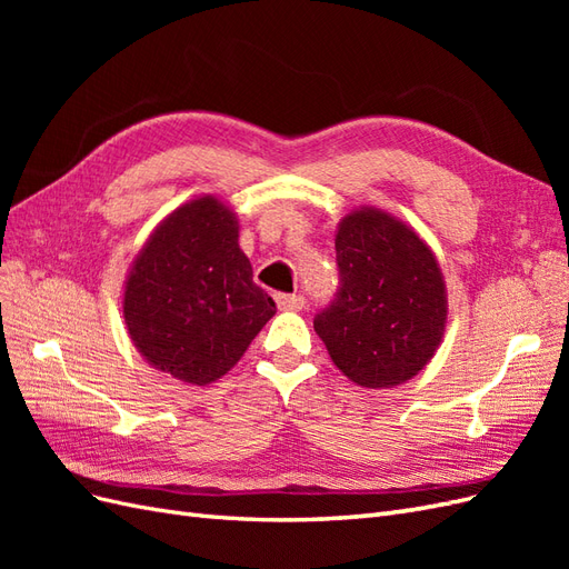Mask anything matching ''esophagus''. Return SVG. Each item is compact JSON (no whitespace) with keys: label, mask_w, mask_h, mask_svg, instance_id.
<instances>
[{"label":"esophagus","mask_w":569,"mask_h":569,"mask_svg":"<svg viewBox=\"0 0 569 569\" xmlns=\"http://www.w3.org/2000/svg\"><path fill=\"white\" fill-rule=\"evenodd\" d=\"M274 301H278L280 311H301L306 306V299L301 295H278Z\"/></svg>","instance_id":"34e87169"}]
</instances>
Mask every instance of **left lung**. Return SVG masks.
<instances>
[{
    "label": "left lung",
    "instance_id": "obj_1",
    "mask_svg": "<svg viewBox=\"0 0 569 569\" xmlns=\"http://www.w3.org/2000/svg\"><path fill=\"white\" fill-rule=\"evenodd\" d=\"M339 289L313 327L335 366L360 387H396L435 356L446 327L437 258L391 216L363 209L341 220Z\"/></svg>",
    "mask_w": 569,
    "mask_h": 569
}]
</instances>
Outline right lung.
<instances>
[{"mask_svg": "<svg viewBox=\"0 0 569 569\" xmlns=\"http://www.w3.org/2000/svg\"><path fill=\"white\" fill-rule=\"evenodd\" d=\"M237 239L234 213L203 197L170 213L137 256L123 316L153 368L189 385L216 382L274 316Z\"/></svg>", "mask_w": 569, "mask_h": 569, "instance_id": "right-lung-1", "label": "right lung"}]
</instances>
